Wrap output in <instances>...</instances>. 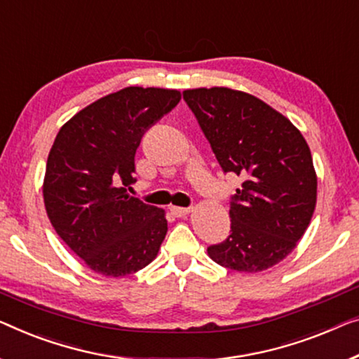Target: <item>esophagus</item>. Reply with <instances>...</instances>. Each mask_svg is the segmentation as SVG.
Instances as JSON below:
<instances>
[{
    "instance_id": "esophagus-1",
    "label": "esophagus",
    "mask_w": 359,
    "mask_h": 359,
    "mask_svg": "<svg viewBox=\"0 0 359 359\" xmlns=\"http://www.w3.org/2000/svg\"><path fill=\"white\" fill-rule=\"evenodd\" d=\"M169 211L174 214L175 217H184L187 216V214H190L191 208H180V206H170Z\"/></svg>"
}]
</instances>
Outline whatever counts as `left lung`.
Masks as SVG:
<instances>
[{
  "label": "left lung",
  "mask_w": 359,
  "mask_h": 359,
  "mask_svg": "<svg viewBox=\"0 0 359 359\" xmlns=\"http://www.w3.org/2000/svg\"><path fill=\"white\" fill-rule=\"evenodd\" d=\"M184 100L224 172L243 179L231 201V235L208 255L238 272L269 269L295 250L316 208L306 140L279 111L240 90H185Z\"/></svg>",
  "instance_id": "1"
}]
</instances>
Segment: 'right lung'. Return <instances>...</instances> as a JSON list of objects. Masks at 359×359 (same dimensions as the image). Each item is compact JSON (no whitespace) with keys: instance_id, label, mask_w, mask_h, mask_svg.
Here are the masks:
<instances>
[{"instance_id":"obj_1","label":"right lung","mask_w":359,"mask_h":359,"mask_svg":"<svg viewBox=\"0 0 359 359\" xmlns=\"http://www.w3.org/2000/svg\"><path fill=\"white\" fill-rule=\"evenodd\" d=\"M179 90L127 87L64 124L46 161L43 200L64 243L90 269L124 277L158 256L165 212L127 194L145 130L175 108Z\"/></svg>"}]
</instances>
